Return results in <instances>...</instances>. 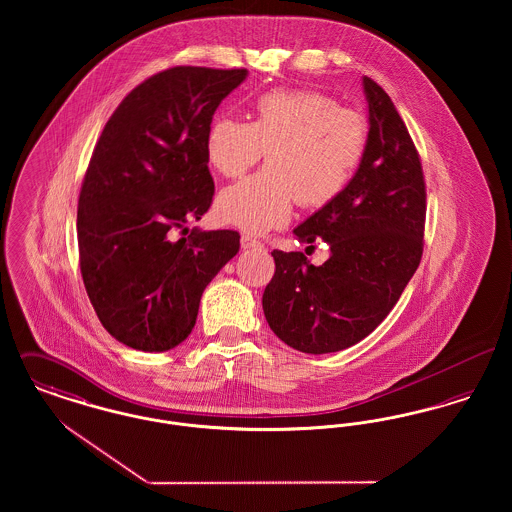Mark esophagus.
<instances>
[{"mask_svg": "<svg viewBox=\"0 0 512 512\" xmlns=\"http://www.w3.org/2000/svg\"><path fill=\"white\" fill-rule=\"evenodd\" d=\"M242 247L244 249H259V247H263V244L259 240H255L253 236L245 234V236H242Z\"/></svg>", "mask_w": 512, "mask_h": 512, "instance_id": "1", "label": "esophagus"}]
</instances>
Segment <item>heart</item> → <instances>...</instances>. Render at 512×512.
<instances>
[{
    "mask_svg": "<svg viewBox=\"0 0 512 512\" xmlns=\"http://www.w3.org/2000/svg\"><path fill=\"white\" fill-rule=\"evenodd\" d=\"M368 144L366 119L313 90H274L255 101L251 122L219 117L205 138L215 171L236 178L267 151V169L220 192V222L251 234L286 224L299 199L324 207L353 180Z\"/></svg>",
    "mask_w": 512,
    "mask_h": 512,
    "instance_id": "1",
    "label": "heart"
}]
</instances>
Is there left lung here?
I'll use <instances>...</instances> for the list:
<instances>
[{
  "mask_svg": "<svg viewBox=\"0 0 512 512\" xmlns=\"http://www.w3.org/2000/svg\"><path fill=\"white\" fill-rule=\"evenodd\" d=\"M368 144L349 186L303 220L293 234L322 238L320 267L301 251L274 249V276L263 293L270 330L293 349L322 355L366 338L393 305L422 257L426 188L420 159L390 96L363 76Z\"/></svg>",
  "mask_w": 512,
  "mask_h": 512,
  "instance_id": "obj_1",
  "label": "left lung"
}]
</instances>
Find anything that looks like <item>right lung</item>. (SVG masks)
I'll list each match as a JSON object with an SVG mask.
<instances>
[{"mask_svg": "<svg viewBox=\"0 0 512 512\" xmlns=\"http://www.w3.org/2000/svg\"><path fill=\"white\" fill-rule=\"evenodd\" d=\"M245 69L174 67L136 86L105 124L78 199V253L103 328L161 353L194 328L207 284L238 251L234 230H172L211 207L205 138ZM188 230V228H184Z\"/></svg>", "mask_w": 512, "mask_h": 512, "instance_id": "add662e5", "label": "right lung"}]
</instances>
